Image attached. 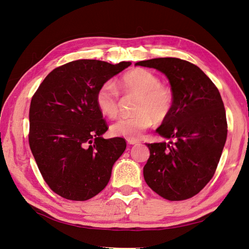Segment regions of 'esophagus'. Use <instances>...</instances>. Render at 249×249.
<instances>
[{"label": "esophagus", "mask_w": 249, "mask_h": 249, "mask_svg": "<svg viewBox=\"0 0 249 249\" xmlns=\"http://www.w3.org/2000/svg\"><path fill=\"white\" fill-rule=\"evenodd\" d=\"M126 142L129 143V144H137V143H139L138 140H131V139H126Z\"/></svg>", "instance_id": "1"}]
</instances>
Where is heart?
<instances>
[{
  "instance_id": "obj_1",
  "label": "heart",
  "mask_w": 249,
  "mask_h": 249,
  "mask_svg": "<svg viewBox=\"0 0 249 249\" xmlns=\"http://www.w3.org/2000/svg\"><path fill=\"white\" fill-rule=\"evenodd\" d=\"M117 89L124 94L138 95L134 112L136 114L117 120L111 126V133L126 139H139L143 132L155 123L166 120L173 108L171 89L161 84L152 71L135 69L125 72L117 83ZM97 109L103 115L115 118L119 110L118 91L111 83H105L95 95Z\"/></svg>"
}]
</instances>
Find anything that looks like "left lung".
I'll list each match as a JSON object with an SVG mask.
<instances>
[{"label": "left lung", "mask_w": 249, "mask_h": 249, "mask_svg": "<svg viewBox=\"0 0 249 249\" xmlns=\"http://www.w3.org/2000/svg\"><path fill=\"white\" fill-rule=\"evenodd\" d=\"M167 77L173 108L156 132L169 142L150 143L143 167L148 187L168 200L196 195L213 178L227 141L228 124L221 95L198 66L178 58L137 62Z\"/></svg>", "instance_id": "8db88e82"}]
</instances>
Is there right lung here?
<instances>
[{
    "label": "right lung",
    "instance_id": "1",
    "mask_svg": "<svg viewBox=\"0 0 249 249\" xmlns=\"http://www.w3.org/2000/svg\"><path fill=\"white\" fill-rule=\"evenodd\" d=\"M130 65L76 60L52 71L34 93L29 144L43 179L60 196L87 200L109 183L126 143L123 138L102 137L108 126L95 95Z\"/></svg>",
    "mask_w": 249,
    "mask_h": 249
}]
</instances>
